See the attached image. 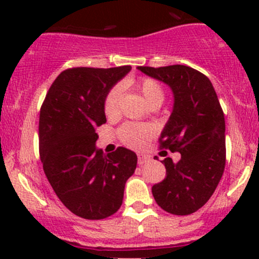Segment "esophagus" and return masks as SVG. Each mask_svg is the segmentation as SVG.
Returning <instances> with one entry per match:
<instances>
[{"mask_svg": "<svg viewBox=\"0 0 259 259\" xmlns=\"http://www.w3.org/2000/svg\"><path fill=\"white\" fill-rule=\"evenodd\" d=\"M149 160H150V156L142 155V154H139V155H138V164H139V165H144V164L148 163Z\"/></svg>", "mask_w": 259, "mask_h": 259, "instance_id": "1", "label": "esophagus"}]
</instances>
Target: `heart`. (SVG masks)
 Segmentation results:
<instances>
[{
  "label": "heart",
  "mask_w": 259,
  "mask_h": 259,
  "mask_svg": "<svg viewBox=\"0 0 259 259\" xmlns=\"http://www.w3.org/2000/svg\"><path fill=\"white\" fill-rule=\"evenodd\" d=\"M135 88L142 94L149 106H160L165 99V91H164L161 83L151 77L140 79L135 83ZM120 94H121V89L119 86H114L106 95L105 100H104V111L108 116H115L119 111ZM153 134L154 129L150 125L139 124V122H126L117 130V135L122 144L133 149L144 148L146 143L153 137Z\"/></svg>",
  "instance_id": "1"
}]
</instances>
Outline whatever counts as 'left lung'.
<instances>
[{"mask_svg":"<svg viewBox=\"0 0 259 259\" xmlns=\"http://www.w3.org/2000/svg\"><path fill=\"white\" fill-rule=\"evenodd\" d=\"M148 76L170 86L173 113L159 138L161 149L178 151V163L165 158L166 177L153 185L159 207L188 215L209 200L226 166V121L210 80L185 65L139 66Z\"/></svg>","mask_w":259,"mask_h":259,"instance_id":"1","label":"left lung"}]
</instances>
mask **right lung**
<instances>
[{"mask_svg":"<svg viewBox=\"0 0 259 259\" xmlns=\"http://www.w3.org/2000/svg\"><path fill=\"white\" fill-rule=\"evenodd\" d=\"M132 66L72 67L50 86L40 110V159L52 189L75 215L98 221L121 207L126 180L134 174V151L96 149V127L105 124L104 100Z\"/></svg>","mask_w":259,"mask_h":259,"instance_id":"obj_1","label":"right lung"}]
</instances>
